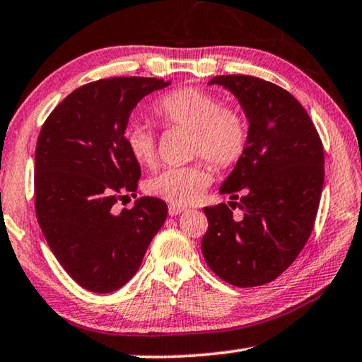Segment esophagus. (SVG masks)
Listing matches in <instances>:
<instances>
[{
    "label": "esophagus",
    "mask_w": 362,
    "mask_h": 362,
    "mask_svg": "<svg viewBox=\"0 0 362 362\" xmlns=\"http://www.w3.org/2000/svg\"><path fill=\"white\" fill-rule=\"evenodd\" d=\"M183 211H187L185 208H182V206H175V204H170L169 206V216H179V214H182Z\"/></svg>",
    "instance_id": "esophagus-1"
}]
</instances>
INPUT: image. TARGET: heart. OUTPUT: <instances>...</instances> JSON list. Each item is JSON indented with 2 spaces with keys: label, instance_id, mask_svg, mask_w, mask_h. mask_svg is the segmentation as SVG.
<instances>
[{
  "label": "heart",
  "instance_id": "b5f03b06",
  "mask_svg": "<svg viewBox=\"0 0 362 362\" xmlns=\"http://www.w3.org/2000/svg\"><path fill=\"white\" fill-rule=\"evenodd\" d=\"M156 114L169 127L192 132V154L203 156L217 169L230 168L245 153L248 143L246 119L208 91L185 87L163 96L156 105ZM125 145L132 156L143 165L156 163V140L151 129L140 122L125 129ZM208 165L192 164L168 168L146 182V190L177 206H187L202 197L211 183Z\"/></svg>",
  "mask_w": 362,
  "mask_h": 362
}]
</instances>
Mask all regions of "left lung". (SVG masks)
<instances>
[{"label":"left lung","instance_id":"left-lung-1","mask_svg":"<svg viewBox=\"0 0 362 362\" xmlns=\"http://www.w3.org/2000/svg\"><path fill=\"white\" fill-rule=\"evenodd\" d=\"M208 85L237 98L248 143L219 188L232 202L203 209L209 222L203 256L212 272L240 288L269 284L313 232L324 187L322 141L305 107L279 85L250 76H217ZM235 207L240 218L233 217Z\"/></svg>","mask_w":362,"mask_h":362}]
</instances>
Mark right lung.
I'll use <instances>...</instances> for the list:
<instances>
[{
	"label": "right lung",
	"mask_w": 362,
	"mask_h": 362,
	"mask_svg": "<svg viewBox=\"0 0 362 362\" xmlns=\"http://www.w3.org/2000/svg\"><path fill=\"white\" fill-rule=\"evenodd\" d=\"M169 85L153 77L96 80L62 100L38 135L40 228L66 272L93 293H111L134 277L168 217V204L153 197L119 214L112 208L136 192L141 175L124 139L130 114Z\"/></svg>",
	"instance_id": "right-lung-1"
}]
</instances>
